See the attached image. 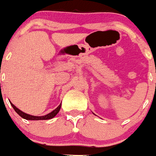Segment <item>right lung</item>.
<instances>
[{
    "instance_id": "obj_1",
    "label": "right lung",
    "mask_w": 156,
    "mask_h": 156,
    "mask_svg": "<svg viewBox=\"0 0 156 156\" xmlns=\"http://www.w3.org/2000/svg\"><path fill=\"white\" fill-rule=\"evenodd\" d=\"M10 104H11V106H12V107L13 108V109L16 111V112L19 115L21 116L22 118L26 119V120H48V119H53L54 116L56 115V114L59 112V111L60 110V108H61V104H60L57 108H55L53 112H51L49 113V114L46 115L34 116V115H29V114H26V113L22 112L21 110H20L18 108L16 107V106H14L12 103H10Z\"/></svg>"
}]
</instances>
